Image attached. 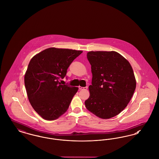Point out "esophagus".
<instances>
[{
    "label": "esophagus",
    "mask_w": 159,
    "mask_h": 159,
    "mask_svg": "<svg viewBox=\"0 0 159 159\" xmlns=\"http://www.w3.org/2000/svg\"><path fill=\"white\" fill-rule=\"evenodd\" d=\"M79 89L80 90H86V89H88V86H86V87L79 86Z\"/></svg>",
    "instance_id": "esophagus-1"
}]
</instances>
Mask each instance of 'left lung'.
<instances>
[{"mask_svg": "<svg viewBox=\"0 0 159 159\" xmlns=\"http://www.w3.org/2000/svg\"><path fill=\"white\" fill-rule=\"evenodd\" d=\"M92 84L86 108L101 119L117 116L128 105L136 88L134 71L128 61L115 51H91Z\"/></svg>", "mask_w": 159, "mask_h": 159, "instance_id": "1", "label": "left lung"}]
</instances>
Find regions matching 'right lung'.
Returning <instances> with one entry per match:
<instances>
[{
  "label": "right lung",
  "mask_w": 159,
  "mask_h": 159,
  "mask_svg": "<svg viewBox=\"0 0 159 159\" xmlns=\"http://www.w3.org/2000/svg\"><path fill=\"white\" fill-rule=\"evenodd\" d=\"M82 51L50 48L34 55L24 76L28 98L43 119L53 120L68 110L77 87L61 84L67 69Z\"/></svg>",
  "instance_id": "add662e5"
}]
</instances>
